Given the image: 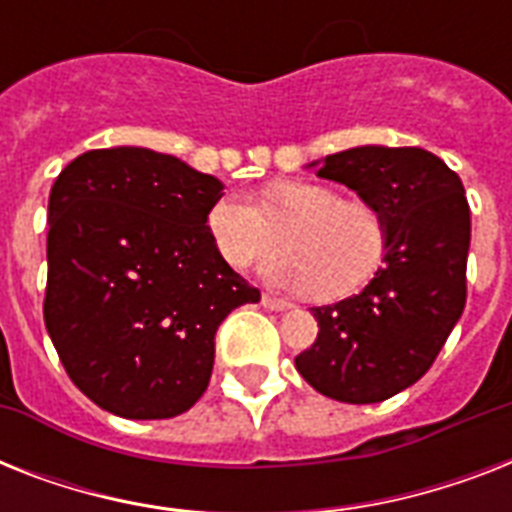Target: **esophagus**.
<instances>
[{
  "label": "esophagus",
  "instance_id": "1",
  "mask_svg": "<svg viewBox=\"0 0 512 512\" xmlns=\"http://www.w3.org/2000/svg\"><path fill=\"white\" fill-rule=\"evenodd\" d=\"M263 308H268V311H287V308H292V305H289L284 297L263 295Z\"/></svg>",
  "mask_w": 512,
  "mask_h": 512
}]
</instances>
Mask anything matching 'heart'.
I'll return each instance as SVG.
<instances>
[{
  "instance_id": "obj_1",
  "label": "heart",
  "mask_w": 512,
  "mask_h": 512,
  "mask_svg": "<svg viewBox=\"0 0 512 512\" xmlns=\"http://www.w3.org/2000/svg\"><path fill=\"white\" fill-rule=\"evenodd\" d=\"M212 247L233 271L260 268L281 249L292 255L271 279L324 300L353 295L380 271L388 252V220L377 204L342 199L327 183L279 180L265 185L257 207L239 196L217 199L207 212Z\"/></svg>"
}]
</instances>
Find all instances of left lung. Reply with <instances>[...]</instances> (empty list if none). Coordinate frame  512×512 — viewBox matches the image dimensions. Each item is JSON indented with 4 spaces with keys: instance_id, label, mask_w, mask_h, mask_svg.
I'll list each match as a JSON object with an SVG mask.
<instances>
[{
    "instance_id": "left-lung-1",
    "label": "left lung",
    "mask_w": 512,
    "mask_h": 512,
    "mask_svg": "<svg viewBox=\"0 0 512 512\" xmlns=\"http://www.w3.org/2000/svg\"><path fill=\"white\" fill-rule=\"evenodd\" d=\"M319 177L382 209L388 252L358 295L313 308L319 337L295 366L321 396L377 404L420 380L460 321L468 199L460 175L422 148H348L327 156Z\"/></svg>"
}]
</instances>
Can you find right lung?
<instances>
[{
  "instance_id": "add662e5",
  "label": "right lung",
  "mask_w": 512,
  "mask_h": 512,
  "mask_svg": "<svg viewBox=\"0 0 512 512\" xmlns=\"http://www.w3.org/2000/svg\"><path fill=\"white\" fill-rule=\"evenodd\" d=\"M223 183L151 148H98L60 172L47 207L44 324L100 409L167 420L207 390L215 332L257 303L223 263L207 212Z\"/></svg>"
}]
</instances>
